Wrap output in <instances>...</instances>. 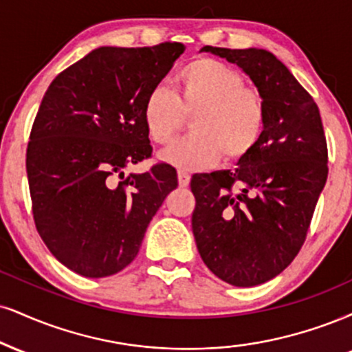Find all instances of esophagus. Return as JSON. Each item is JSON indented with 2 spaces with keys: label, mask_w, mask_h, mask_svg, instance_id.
I'll list each match as a JSON object with an SVG mask.
<instances>
[{
  "label": "esophagus",
  "mask_w": 352,
  "mask_h": 352,
  "mask_svg": "<svg viewBox=\"0 0 352 352\" xmlns=\"http://www.w3.org/2000/svg\"><path fill=\"white\" fill-rule=\"evenodd\" d=\"M190 179H192V177H190L188 172L179 170V184H180V187H187V185L190 184Z\"/></svg>",
  "instance_id": "34e87169"
}]
</instances>
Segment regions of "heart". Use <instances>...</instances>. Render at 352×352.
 <instances>
[{
	"mask_svg": "<svg viewBox=\"0 0 352 352\" xmlns=\"http://www.w3.org/2000/svg\"><path fill=\"white\" fill-rule=\"evenodd\" d=\"M184 113H193L190 135L160 152L164 162L180 170L205 168L248 154L261 139L265 104L259 91L244 87L239 72L214 58H197L177 72L175 90L154 87L144 101L147 134L167 144L179 131Z\"/></svg>",
	"mask_w": 352,
	"mask_h": 352,
	"instance_id": "1",
	"label": "heart"
}]
</instances>
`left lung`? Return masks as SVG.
I'll return each mask as SVG.
<instances>
[{
  "label": "left lung",
  "mask_w": 352,
  "mask_h": 352,
  "mask_svg": "<svg viewBox=\"0 0 352 352\" xmlns=\"http://www.w3.org/2000/svg\"><path fill=\"white\" fill-rule=\"evenodd\" d=\"M211 52L236 63L265 104L261 139L234 170L195 173L192 230L203 262L234 287L274 278L295 259L328 177L320 109L272 52Z\"/></svg>",
  "instance_id": "left-lung-1"
}]
</instances>
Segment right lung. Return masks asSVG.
Here are the masks:
<instances>
[{
	"instance_id": "right-lung-1",
	"label": "right lung",
	"mask_w": 352,
	"mask_h": 352,
	"mask_svg": "<svg viewBox=\"0 0 352 352\" xmlns=\"http://www.w3.org/2000/svg\"><path fill=\"white\" fill-rule=\"evenodd\" d=\"M184 50L179 42L98 47L58 74L41 101L26 154L34 221L55 259L83 277L129 265L179 185L168 164L120 184L116 175L151 157L144 101Z\"/></svg>"
}]
</instances>
